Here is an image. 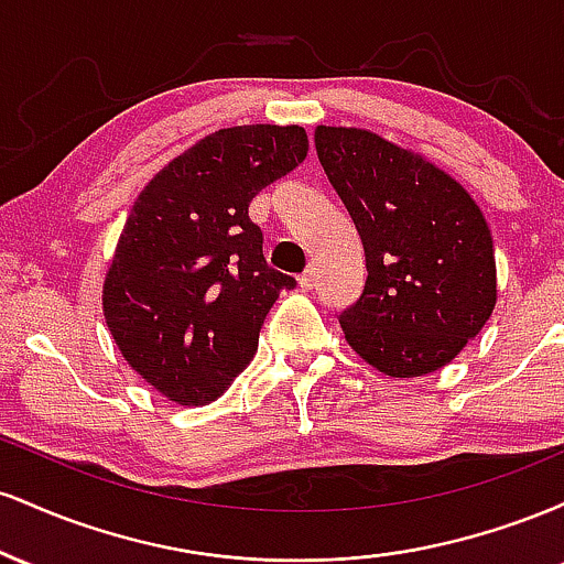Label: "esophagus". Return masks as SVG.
<instances>
[{
  "instance_id": "1",
  "label": "esophagus",
  "mask_w": 564,
  "mask_h": 564,
  "mask_svg": "<svg viewBox=\"0 0 564 564\" xmlns=\"http://www.w3.org/2000/svg\"><path fill=\"white\" fill-rule=\"evenodd\" d=\"M300 286L302 289H313L315 286V268L304 270V273L300 275Z\"/></svg>"
}]
</instances>
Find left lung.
I'll return each mask as SVG.
<instances>
[{"label":"left lung","instance_id":"left-lung-1","mask_svg":"<svg viewBox=\"0 0 564 564\" xmlns=\"http://www.w3.org/2000/svg\"><path fill=\"white\" fill-rule=\"evenodd\" d=\"M315 151L366 251L364 294L339 315L349 347L394 379L451 364L496 307L480 206L435 164L366 129L318 127Z\"/></svg>","mask_w":564,"mask_h":564}]
</instances>
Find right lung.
<instances>
[{
  "label": "right lung",
  "instance_id": "1",
  "mask_svg": "<svg viewBox=\"0 0 564 564\" xmlns=\"http://www.w3.org/2000/svg\"><path fill=\"white\" fill-rule=\"evenodd\" d=\"M302 127L206 134L129 209L102 313L127 364L180 405L217 400L254 358L278 294L296 281L264 262L249 204L307 156Z\"/></svg>",
  "mask_w": 564,
  "mask_h": 564
}]
</instances>
